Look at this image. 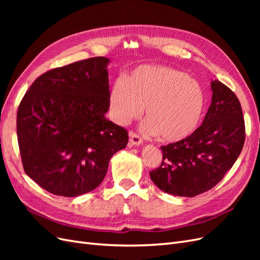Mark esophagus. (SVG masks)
I'll return each instance as SVG.
<instances>
[{
  "mask_svg": "<svg viewBox=\"0 0 260 260\" xmlns=\"http://www.w3.org/2000/svg\"><path fill=\"white\" fill-rule=\"evenodd\" d=\"M129 137H130V139H129L130 145H141L143 143V140L141 139L140 136H138L135 132H130Z\"/></svg>",
  "mask_w": 260,
  "mask_h": 260,
  "instance_id": "obj_1",
  "label": "esophagus"
}]
</instances>
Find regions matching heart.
Segmentation results:
<instances>
[{"label": "heart", "instance_id": "heart-1", "mask_svg": "<svg viewBox=\"0 0 260 260\" xmlns=\"http://www.w3.org/2000/svg\"><path fill=\"white\" fill-rule=\"evenodd\" d=\"M114 119L128 124L145 108L143 130L179 142L198 129L206 106L202 84L185 73L166 66H141L117 80L109 94Z\"/></svg>", "mask_w": 260, "mask_h": 260}]
</instances>
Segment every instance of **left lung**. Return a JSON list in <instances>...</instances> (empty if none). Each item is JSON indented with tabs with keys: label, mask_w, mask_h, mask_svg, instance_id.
Returning <instances> with one entry per match:
<instances>
[{
	"label": "left lung",
	"mask_w": 260,
	"mask_h": 260,
	"mask_svg": "<svg viewBox=\"0 0 260 260\" xmlns=\"http://www.w3.org/2000/svg\"><path fill=\"white\" fill-rule=\"evenodd\" d=\"M210 86L211 104L203 123L188 138L161 146L160 166L149 171L155 185L168 194L193 198L210 190L242 152L245 123L240 101L219 80Z\"/></svg>",
	"instance_id": "obj_1"
}]
</instances>
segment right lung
I'll list each match as a JSON object with an SVG mask.
<instances>
[{
    "mask_svg": "<svg viewBox=\"0 0 260 260\" xmlns=\"http://www.w3.org/2000/svg\"><path fill=\"white\" fill-rule=\"evenodd\" d=\"M106 57L54 68L38 77L17 112L26 174L48 192L75 198L96 188L109 159L127 146L128 131L106 119Z\"/></svg>",
    "mask_w": 260,
    "mask_h": 260,
    "instance_id": "add662e5",
    "label": "right lung"
}]
</instances>
